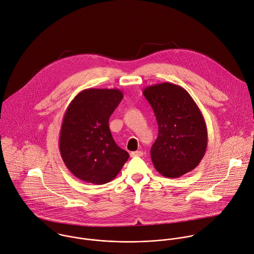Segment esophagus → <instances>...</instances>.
<instances>
[{
    "label": "esophagus",
    "mask_w": 254,
    "mask_h": 254,
    "mask_svg": "<svg viewBox=\"0 0 254 254\" xmlns=\"http://www.w3.org/2000/svg\"><path fill=\"white\" fill-rule=\"evenodd\" d=\"M130 156L131 157H142L143 156V152H141V151H134V152L130 153Z\"/></svg>",
    "instance_id": "obj_1"
}]
</instances>
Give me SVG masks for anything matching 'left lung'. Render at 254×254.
Returning a JSON list of instances; mask_svg holds the SVG:
<instances>
[{"label":"left lung","instance_id":"8db88e82","mask_svg":"<svg viewBox=\"0 0 254 254\" xmlns=\"http://www.w3.org/2000/svg\"><path fill=\"white\" fill-rule=\"evenodd\" d=\"M155 113L159 133L151 148L155 169L166 178L192 171L207 147V130L194 100L183 87L163 82L143 90Z\"/></svg>","mask_w":254,"mask_h":254}]
</instances>
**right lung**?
<instances>
[{"label":"right lung","instance_id":"1","mask_svg":"<svg viewBox=\"0 0 254 254\" xmlns=\"http://www.w3.org/2000/svg\"><path fill=\"white\" fill-rule=\"evenodd\" d=\"M119 89L88 88L69 103L60 132V151L67 169L83 182L106 184L129 158L114 141L109 117L121 102Z\"/></svg>","mask_w":254,"mask_h":254}]
</instances>
